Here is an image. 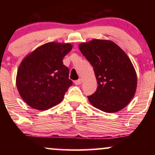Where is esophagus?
Segmentation results:
<instances>
[{"mask_svg":"<svg viewBox=\"0 0 155 155\" xmlns=\"http://www.w3.org/2000/svg\"><path fill=\"white\" fill-rule=\"evenodd\" d=\"M81 81H81V79H79L78 80H76V81H74V84H76V85H79L81 83Z\"/></svg>","mask_w":155,"mask_h":155,"instance_id":"1","label":"esophagus"}]
</instances>
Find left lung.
Here are the masks:
<instances>
[{"label": "left lung", "mask_w": 155, "mask_h": 155, "mask_svg": "<svg viewBox=\"0 0 155 155\" xmlns=\"http://www.w3.org/2000/svg\"><path fill=\"white\" fill-rule=\"evenodd\" d=\"M81 54L93 67L97 87L87 96L94 107L107 113L120 111L135 95L137 76L130 60L111 41L93 39L79 45Z\"/></svg>", "instance_id": "8db88e82"}]
</instances>
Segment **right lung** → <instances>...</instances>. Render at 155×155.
I'll list each match as a JSON object with an SVG mask.
<instances>
[{
    "instance_id": "add662e5",
    "label": "right lung",
    "mask_w": 155,
    "mask_h": 155,
    "mask_svg": "<svg viewBox=\"0 0 155 155\" xmlns=\"http://www.w3.org/2000/svg\"><path fill=\"white\" fill-rule=\"evenodd\" d=\"M72 49L70 44L50 42L26 57L19 65L17 87L27 104L38 110H47L63 101L73 85L69 69L63 60Z\"/></svg>"
}]
</instances>
